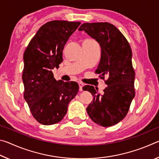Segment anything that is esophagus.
Wrapping results in <instances>:
<instances>
[{"label": "esophagus", "mask_w": 159, "mask_h": 159, "mask_svg": "<svg viewBox=\"0 0 159 159\" xmlns=\"http://www.w3.org/2000/svg\"><path fill=\"white\" fill-rule=\"evenodd\" d=\"M79 90L83 91V85H84V84H83L82 82H79Z\"/></svg>", "instance_id": "1"}]
</instances>
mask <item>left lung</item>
<instances>
[{
	"label": "left lung",
	"instance_id": "left-lung-1",
	"mask_svg": "<svg viewBox=\"0 0 159 159\" xmlns=\"http://www.w3.org/2000/svg\"><path fill=\"white\" fill-rule=\"evenodd\" d=\"M79 31H84L99 43L102 55L96 73L100 74L102 79L108 78L105 81L108 86L102 95L93 86L83 87V90L93 96L86 111L93 121L109 127L125 118L134 98L132 50L121 32L110 23H84Z\"/></svg>",
	"mask_w": 159,
	"mask_h": 159
}]
</instances>
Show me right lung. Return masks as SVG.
<instances>
[{"instance_id": "obj_1", "label": "right lung", "mask_w": 159, "mask_h": 159, "mask_svg": "<svg viewBox=\"0 0 159 159\" xmlns=\"http://www.w3.org/2000/svg\"><path fill=\"white\" fill-rule=\"evenodd\" d=\"M80 25L61 20L45 24L24 54V98L35 119L43 125L61 121L79 91L76 82L56 80L52 70L63 61L64 45Z\"/></svg>"}]
</instances>
